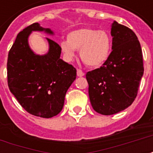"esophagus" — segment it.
<instances>
[{
	"mask_svg": "<svg viewBox=\"0 0 153 153\" xmlns=\"http://www.w3.org/2000/svg\"><path fill=\"white\" fill-rule=\"evenodd\" d=\"M77 75L79 77H83V75H84V73H83V71L81 70H79V69H78L77 70Z\"/></svg>",
	"mask_w": 153,
	"mask_h": 153,
	"instance_id": "obj_1",
	"label": "esophagus"
}]
</instances>
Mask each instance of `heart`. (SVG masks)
Segmentation results:
<instances>
[{
  "instance_id": "1",
  "label": "heart",
  "mask_w": 153,
  "mask_h": 153,
  "mask_svg": "<svg viewBox=\"0 0 153 153\" xmlns=\"http://www.w3.org/2000/svg\"><path fill=\"white\" fill-rule=\"evenodd\" d=\"M111 46L112 41L107 32L88 28L70 32L67 40L60 42V50L66 60H73L75 50H80L81 60L91 68H98L106 63Z\"/></svg>"
}]
</instances>
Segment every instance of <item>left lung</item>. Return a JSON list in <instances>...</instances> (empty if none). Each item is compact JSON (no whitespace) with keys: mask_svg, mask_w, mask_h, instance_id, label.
Listing matches in <instances>:
<instances>
[{"mask_svg":"<svg viewBox=\"0 0 153 153\" xmlns=\"http://www.w3.org/2000/svg\"><path fill=\"white\" fill-rule=\"evenodd\" d=\"M112 51L102 66L86 74L94 111L110 115L131 105L143 74V54L134 32L116 21L111 25Z\"/></svg>","mask_w":153,"mask_h":153,"instance_id":"obj_1","label":"left lung"}]
</instances>
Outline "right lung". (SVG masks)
Masks as SVG:
<instances>
[{
    "mask_svg": "<svg viewBox=\"0 0 153 153\" xmlns=\"http://www.w3.org/2000/svg\"><path fill=\"white\" fill-rule=\"evenodd\" d=\"M33 31L54 34L50 28L34 23L17 35L8 54V86L26 111L51 118L63 108L67 90L76 79V69L60 59V47L50 38H47L48 52L35 54L28 41Z\"/></svg>",
    "mask_w": 153,
    "mask_h": 153,
    "instance_id": "obj_1",
    "label": "right lung"
}]
</instances>
